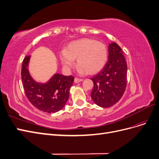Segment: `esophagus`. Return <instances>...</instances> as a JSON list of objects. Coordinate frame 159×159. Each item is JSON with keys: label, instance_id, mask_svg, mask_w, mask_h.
Listing matches in <instances>:
<instances>
[{"label": "esophagus", "instance_id": "1", "mask_svg": "<svg viewBox=\"0 0 159 159\" xmlns=\"http://www.w3.org/2000/svg\"><path fill=\"white\" fill-rule=\"evenodd\" d=\"M82 80H83L82 79H80V78H75L74 82L75 83H79V82H81V81Z\"/></svg>", "mask_w": 159, "mask_h": 159}]
</instances>
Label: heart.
I'll use <instances>...</instances> for the list:
<instances>
[{"mask_svg":"<svg viewBox=\"0 0 159 159\" xmlns=\"http://www.w3.org/2000/svg\"><path fill=\"white\" fill-rule=\"evenodd\" d=\"M108 52L106 46L89 38H82L70 43L66 50H61L60 60L66 68L74 66L77 59L79 70L93 75L102 70L107 63Z\"/></svg>","mask_w":159,"mask_h":159,"instance_id":"heart-1","label":"heart"}]
</instances>
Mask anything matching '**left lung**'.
Instances as JSON below:
<instances>
[{"instance_id":"1","label":"left lung","mask_w":159,"mask_h":159,"mask_svg":"<svg viewBox=\"0 0 159 159\" xmlns=\"http://www.w3.org/2000/svg\"><path fill=\"white\" fill-rule=\"evenodd\" d=\"M108 61L104 68L91 80L94 87L91 97L102 107L113 106L122 98L127 86V66L120 46L109 44Z\"/></svg>"}]
</instances>
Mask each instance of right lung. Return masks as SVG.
Returning a JSON list of instances; mask_svg holds the SVG:
<instances>
[{"instance_id": "add662e5", "label": "right lung", "mask_w": 159, "mask_h": 159, "mask_svg": "<svg viewBox=\"0 0 159 159\" xmlns=\"http://www.w3.org/2000/svg\"><path fill=\"white\" fill-rule=\"evenodd\" d=\"M30 56L22 61L21 75L24 89L29 102L37 109L46 113H56L66 105L74 77L56 74L45 84L38 83L28 71Z\"/></svg>"}]
</instances>
